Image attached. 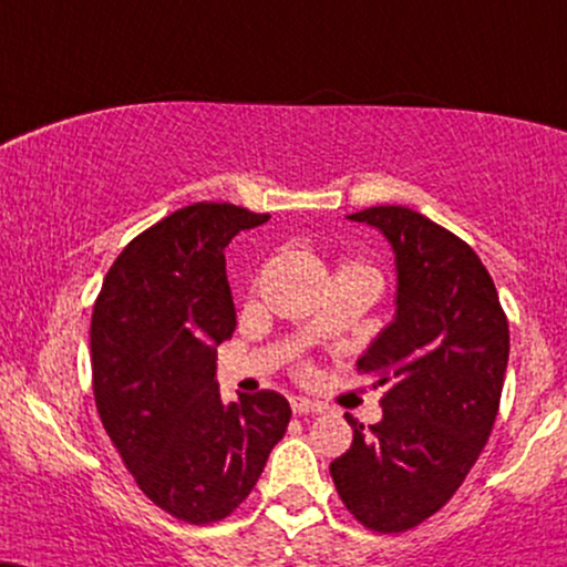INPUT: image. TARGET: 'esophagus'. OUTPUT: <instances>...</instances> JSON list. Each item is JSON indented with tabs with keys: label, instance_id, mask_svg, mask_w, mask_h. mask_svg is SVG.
<instances>
[{
	"label": "esophagus",
	"instance_id": "esophagus-1",
	"mask_svg": "<svg viewBox=\"0 0 567 567\" xmlns=\"http://www.w3.org/2000/svg\"><path fill=\"white\" fill-rule=\"evenodd\" d=\"M292 413L298 415H313V413H324V405L317 403V400H306V398H292L290 400Z\"/></svg>",
	"mask_w": 567,
	"mask_h": 567
}]
</instances>
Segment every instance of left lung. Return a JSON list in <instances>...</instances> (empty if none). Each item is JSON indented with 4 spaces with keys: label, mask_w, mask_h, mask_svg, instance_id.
I'll use <instances>...</instances> for the list:
<instances>
[{
    "label": "left lung",
    "mask_w": 567,
    "mask_h": 567,
    "mask_svg": "<svg viewBox=\"0 0 567 567\" xmlns=\"http://www.w3.org/2000/svg\"><path fill=\"white\" fill-rule=\"evenodd\" d=\"M367 221L392 243L395 321L358 358L390 384L382 421L329 465L342 505L379 534H400L442 511L489 440L503 395L511 329L489 271L468 243L408 206H371Z\"/></svg>",
    "instance_id": "8db88e82"
}]
</instances>
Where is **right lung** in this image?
I'll list each match as a JSON object with an SVG mask.
<instances>
[{
    "label": "right lung",
    "instance_id": "add662e5",
    "mask_svg": "<svg viewBox=\"0 0 567 567\" xmlns=\"http://www.w3.org/2000/svg\"><path fill=\"white\" fill-rule=\"evenodd\" d=\"M269 214L190 204L127 243L91 317L96 411L135 484L177 520L235 513L290 424L271 390L219 398L217 350L235 332L225 248Z\"/></svg>",
    "mask_w": 567,
    "mask_h": 567
}]
</instances>
